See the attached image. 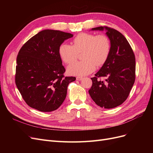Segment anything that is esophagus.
Wrapping results in <instances>:
<instances>
[{
    "label": "esophagus",
    "instance_id": "obj_1",
    "mask_svg": "<svg viewBox=\"0 0 153 153\" xmlns=\"http://www.w3.org/2000/svg\"><path fill=\"white\" fill-rule=\"evenodd\" d=\"M82 79H83L82 77H76L77 81H81V80H82Z\"/></svg>",
    "mask_w": 153,
    "mask_h": 153
}]
</instances>
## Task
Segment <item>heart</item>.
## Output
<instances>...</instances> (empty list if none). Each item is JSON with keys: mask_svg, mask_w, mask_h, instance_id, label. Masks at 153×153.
<instances>
[{"mask_svg": "<svg viewBox=\"0 0 153 153\" xmlns=\"http://www.w3.org/2000/svg\"><path fill=\"white\" fill-rule=\"evenodd\" d=\"M73 45L63 43L60 45L58 53L61 59L66 64L74 61L77 54L82 53L81 61L71 63L68 71L71 75L84 76L91 74L96 66H100L107 60L111 49L109 38L105 35L79 33L72 40Z\"/></svg>", "mask_w": 153, "mask_h": 153, "instance_id": "b5f03b06", "label": "heart"}]
</instances>
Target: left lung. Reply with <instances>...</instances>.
I'll list each match as a JSON object with an SVG mask.
<instances>
[{
	"mask_svg": "<svg viewBox=\"0 0 153 153\" xmlns=\"http://www.w3.org/2000/svg\"><path fill=\"white\" fill-rule=\"evenodd\" d=\"M92 31H105L111 49L108 58L91 78L89 91L92 99L104 108H112L123 103L129 95L135 80V57L126 38L117 30L107 27L93 28ZM105 76V82L98 77Z\"/></svg>",
	"mask_w": 153,
	"mask_h": 153,
	"instance_id": "left-lung-1",
	"label": "left lung"
}]
</instances>
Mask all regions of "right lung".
I'll return each instance as SVG.
<instances>
[{"label": "right lung", "mask_w": 153, "mask_h": 153, "mask_svg": "<svg viewBox=\"0 0 153 153\" xmlns=\"http://www.w3.org/2000/svg\"><path fill=\"white\" fill-rule=\"evenodd\" d=\"M73 35L59 30H44L31 37L17 58L15 84L30 107L49 112L65 100L68 86L75 77H64L65 68L58 49Z\"/></svg>", "instance_id": "right-lung-1"}]
</instances>
